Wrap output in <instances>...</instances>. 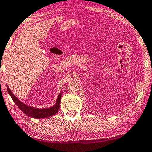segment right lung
Wrapping results in <instances>:
<instances>
[{
  "mask_svg": "<svg viewBox=\"0 0 152 152\" xmlns=\"http://www.w3.org/2000/svg\"><path fill=\"white\" fill-rule=\"evenodd\" d=\"M7 91H8V93L11 97L12 99L13 100V102L15 103V104L18 105V107L22 111L24 114H26V115H28V116L38 119L44 118L49 117L51 116V115L56 114L57 112L59 111V109L60 107V102H61V93H60L58 97H57L56 103H55V104L53 107L47 108V109H37V108H34L32 107L28 106V105L24 104L23 103L21 102L20 101L13 95V93L11 92L8 86H7Z\"/></svg>",
  "mask_w": 152,
  "mask_h": 152,
  "instance_id": "right-lung-1",
  "label": "right lung"
}]
</instances>
